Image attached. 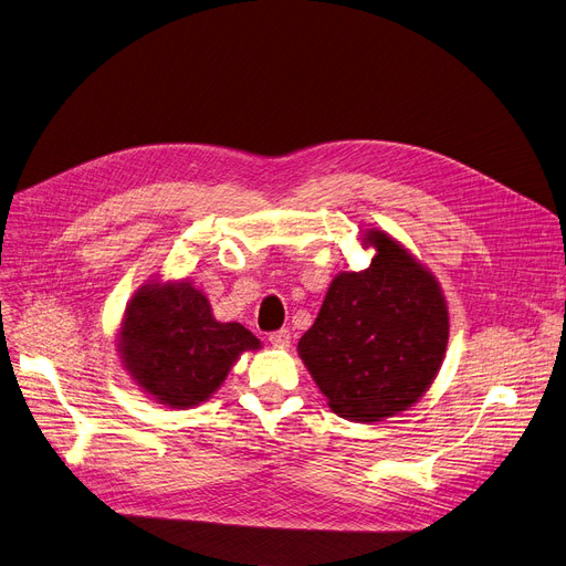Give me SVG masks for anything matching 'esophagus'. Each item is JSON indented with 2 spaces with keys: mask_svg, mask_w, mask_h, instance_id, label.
Segmentation results:
<instances>
[{
  "mask_svg": "<svg viewBox=\"0 0 566 566\" xmlns=\"http://www.w3.org/2000/svg\"><path fill=\"white\" fill-rule=\"evenodd\" d=\"M268 342H271V344L277 346V348H289V344H291V333H289L286 328L275 331V333L268 335Z\"/></svg>",
  "mask_w": 566,
  "mask_h": 566,
  "instance_id": "1",
  "label": "esophagus"
}]
</instances>
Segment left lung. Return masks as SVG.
I'll return each instance as SVG.
<instances>
[{
  "label": "left lung",
  "instance_id": "1",
  "mask_svg": "<svg viewBox=\"0 0 566 566\" xmlns=\"http://www.w3.org/2000/svg\"><path fill=\"white\" fill-rule=\"evenodd\" d=\"M376 254L360 273H339L298 353L339 418L380 422L429 388L450 339L442 289L390 233L367 229Z\"/></svg>",
  "mask_w": 566,
  "mask_h": 566
}]
</instances>
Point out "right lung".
Segmentation results:
<instances>
[{"label": "right lung", "instance_id": "right-lung-1", "mask_svg": "<svg viewBox=\"0 0 566 566\" xmlns=\"http://www.w3.org/2000/svg\"><path fill=\"white\" fill-rule=\"evenodd\" d=\"M259 348L245 325L220 323L206 295L186 280L139 286L116 335L130 378L154 401L178 410L206 401L241 353Z\"/></svg>", "mask_w": 566, "mask_h": 566}]
</instances>
